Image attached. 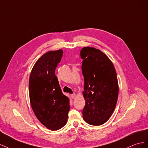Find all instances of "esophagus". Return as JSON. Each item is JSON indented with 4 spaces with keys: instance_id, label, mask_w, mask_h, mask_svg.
Returning <instances> with one entry per match:
<instances>
[{
    "instance_id": "34e87169",
    "label": "esophagus",
    "mask_w": 148,
    "mask_h": 148,
    "mask_svg": "<svg viewBox=\"0 0 148 148\" xmlns=\"http://www.w3.org/2000/svg\"><path fill=\"white\" fill-rule=\"evenodd\" d=\"M75 94H73L71 95V97H72V98H73V99H75Z\"/></svg>"
}]
</instances>
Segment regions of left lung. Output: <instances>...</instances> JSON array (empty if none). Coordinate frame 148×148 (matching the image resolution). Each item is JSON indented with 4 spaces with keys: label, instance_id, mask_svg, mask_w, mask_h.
<instances>
[{
    "label": "left lung",
    "instance_id": "obj_1",
    "mask_svg": "<svg viewBox=\"0 0 148 148\" xmlns=\"http://www.w3.org/2000/svg\"><path fill=\"white\" fill-rule=\"evenodd\" d=\"M81 56L86 101L83 118L86 123L99 126L107 122L115 110L119 91L116 73L111 60L99 49L84 47Z\"/></svg>",
    "mask_w": 148,
    "mask_h": 148
}]
</instances>
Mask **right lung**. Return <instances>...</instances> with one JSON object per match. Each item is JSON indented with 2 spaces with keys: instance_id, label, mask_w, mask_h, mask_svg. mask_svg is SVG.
<instances>
[{
  "instance_id": "obj_1",
  "label": "right lung",
  "mask_w": 148,
  "mask_h": 148,
  "mask_svg": "<svg viewBox=\"0 0 148 148\" xmlns=\"http://www.w3.org/2000/svg\"><path fill=\"white\" fill-rule=\"evenodd\" d=\"M63 51H49L33 66L29 79V101L33 112L41 124L55 131L64 126L70 109L69 99L62 94L55 69Z\"/></svg>"
}]
</instances>
